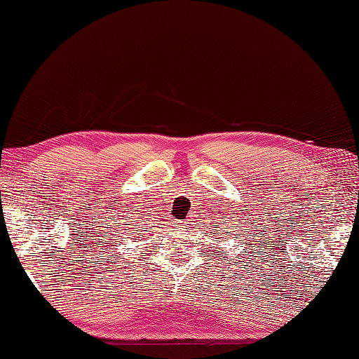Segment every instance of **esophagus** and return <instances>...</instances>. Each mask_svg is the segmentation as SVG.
<instances>
[{
	"instance_id": "obj_1",
	"label": "esophagus",
	"mask_w": 359,
	"mask_h": 359,
	"mask_svg": "<svg viewBox=\"0 0 359 359\" xmlns=\"http://www.w3.org/2000/svg\"><path fill=\"white\" fill-rule=\"evenodd\" d=\"M175 226H179V224H175Z\"/></svg>"
}]
</instances>
